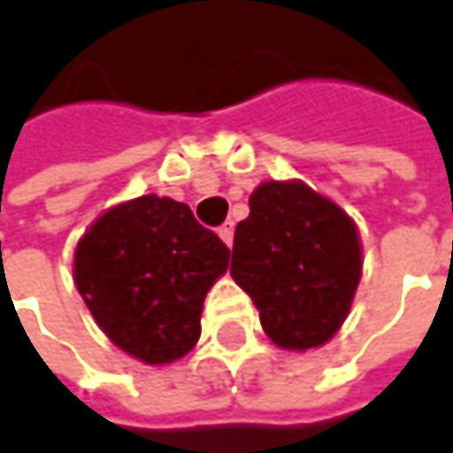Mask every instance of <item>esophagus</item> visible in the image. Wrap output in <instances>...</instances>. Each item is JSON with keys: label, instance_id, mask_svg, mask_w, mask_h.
<instances>
[{"label": "esophagus", "instance_id": "34e87169", "mask_svg": "<svg viewBox=\"0 0 453 453\" xmlns=\"http://www.w3.org/2000/svg\"><path fill=\"white\" fill-rule=\"evenodd\" d=\"M218 233H220V238L226 241L227 246H233V223H223L218 227Z\"/></svg>", "mask_w": 453, "mask_h": 453}]
</instances>
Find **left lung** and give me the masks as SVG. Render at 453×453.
<instances>
[{"mask_svg": "<svg viewBox=\"0 0 453 453\" xmlns=\"http://www.w3.org/2000/svg\"><path fill=\"white\" fill-rule=\"evenodd\" d=\"M233 280L280 349H315L349 315L362 249L349 215L304 183H262L233 235Z\"/></svg>", "mask_w": 453, "mask_h": 453, "instance_id": "left-lung-1", "label": "left lung"}]
</instances>
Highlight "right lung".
<instances>
[{
	"label": "right lung",
	"mask_w": 453,
	"mask_h": 453,
	"mask_svg": "<svg viewBox=\"0 0 453 453\" xmlns=\"http://www.w3.org/2000/svg\"><path fill=\"white\" fill-rule=\"evenodd\" d=\"M230 249L188 204L141 196L104 212L75 249V286L115 346L146 365L188 354Z\"/></svg>",
	"instance_id": "add662e5"
}]
</instances>
